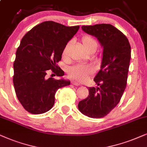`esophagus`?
<instances>
[{"label":"esophagus","instance_id":"esophagus-1","mask_svg":"<svg viewBox=\"0 0 147 147\" xmlns=\"http://www.w3.org/2000/svg\"><path fill=\"white\" fill-rule=\"evenodd\" d=\"M71 84H72V85H75V86H79L80 85L79 83H78L77 82H75V81H72L71 82Z\"/></svg>","mask_w":147,"mask_h":147}]
</instances>
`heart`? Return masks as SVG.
Instances as JSON below:
<instances>
[{"instance_id": "obj_1", "label": "heart", "mask_w": 147, "mask_h": 147, "mask_svg": "<svg viewBox=\"0 0 147 147\" xmlns=\"http://www.w3.org/2000/svg\"><path fill=\"white\" fill-rule=\"evenodd\" d=\"M81 41L83 46L88 52L91 50H96L98 44H97V40L93 36H89V35H85L82 37ZM72 41H69L64 46L62 51V56L63 58H66L67 56ZM93 73L94 68L92 66L82 65V64H77V65L72 66L68 70V77L79 82L86 81L88 78Z\"/></svg>"}]
</instances>
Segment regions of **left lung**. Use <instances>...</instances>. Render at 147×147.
<instances>
[{
  "mask_svg": "<svg viewBox=\"0 0 147 147\" xmlns=\"http://www.w3.org/2000/svg\"><path fill=\"white\" fill-rule=\"evenodd\" d=\"M82 29L96 37L103 52L101 70L94 79L99 87H89V95L79 101L78 107L89 118H100L118 104L126 89L131 47L126 36L110 24L82 26Z\"/></svg>",
  "mask_w": 147,
  "mask_h": 147,
  "instance_id": "obj_1",
  "label": "left lung"
}]
</instances>
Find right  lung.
<instances>
[{
    "instance_id": "1",
    "label": "right lung",
    "mask_w": 147,
    "mask_h": 147,
    "mask_svg": "<svg viewBox=\"0 0 147 147\" xmlns=\"http://www.w3.org/2000/svg\"><path fill=\"white\" fill-rule=\"evenodd\" d=\"M79 27L44 21L23 37L13 63V81L17 99L28 112L40 114L49 111L55 102L57 90L70 85L69 81L46 75L51 71L57 77L64 75L57 63L64 46Z\"/></svg>"
}]
</instances>
